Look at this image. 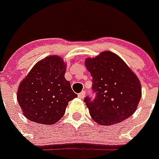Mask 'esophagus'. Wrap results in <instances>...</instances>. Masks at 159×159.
I'll return each mask as SVG.
<instances>
[{
	"label": "esophagus",
	"mask_w": 159,
	"mask_h": 159,
	"mask_svg": "<svg viewBox=\"0 0 159 159\" xmlns=\"http://www.w3.org/2000/svg\"><path fill=\"white\" fill-rule=\"evenodd\" d=\"M84 96H85V91H82L81 93L78 94V97H79L80 99H83L84 98Z\"/></svg>",
	"instance_id": "1"
}]
</instances>
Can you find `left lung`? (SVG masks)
<instances>
[{"instance_id": "1", "label": "left lung", "mask_w": 159, "mask_h": 159, "mask_svg": "<svg viewBox=\"0 0 159 159\" xmlns=\"http://www.w3.org/2000/svg\"><path fill=\"white\" fill-rule=\"evenodd\" d=\"M92 76L95 98L84 102L91 118L102 126H111L129 118L141 98V84L121 58L111 52L85 59Z\"/></svg>"}]
</instances>
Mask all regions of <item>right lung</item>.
<instances>
[{"label":"right lung","instance_id":"obj_1","mask_svg":"<svg viewBox=\"0 0 159 159\" xmlns=\"http://www.w3.org/2000/svg\"><path fill=\"white\" fill-rule=\"evenodd\" d=\"M66 64L58 56H49L33 66L17 91L25 117L43 125L55 124L64 116L69 102L76 98L65 79Z\"/></svg>","mask_w":159,"mask_h":159}]
</instances>
